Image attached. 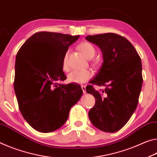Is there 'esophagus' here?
<instances>
[{
	"label": "esophagus",
	"instance_id": "34e87169",
	"mask_svg": "<svg viewBox=\"0 0 157 157\" xmlns=\"http://www.w3.org/2000/svg\"><path fill=\"white\" fill-rule=\"evenodd\" d=\"M81 88H82V90H83V94H86V86H81Z\"/></svg>",
	"mask_w": 157,
	"mask_h": 157
}]
</instances>
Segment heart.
Here are the masks:
<instances>
[{
	"label": "heart",
	"instance_id": "b5f03b06",
	"mask_svg": "<svg viewBox=\"0 0 157 157\" xmlns=\"http://www.w3.org/2000/svg\"><path fill=\"white\" fill-rule=\"evenodd\" d=\"M78 48L86 58L89 59L92 58L95 55L96 49L93 45L88 42H83L78 45ZM68 53L67 52L63 56L62 62V68L63 70L67 71L69 70L68 65ZM93 76V73L90 69L86 70H74L69 74L67 76L68 81L70 83L83 84L88 81Z\"/></svg>",
	"mask_w": 157,
	"mask_h": 157
}]
</instances>
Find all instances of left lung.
Here are the masks:
<instances>
[{
	"mask_svg": "<svg viewBox=\"0 0 157 157\" xmlns=\"http://www.w3.org/2000/svg\"><path fill=\"white\" fill-rule=\"evenodd\" d=\"M86 40L101 48L104 60L92 85L86 87L96 99L88 116L97 129L116 132L137 107L143 84L141 59L129 41L115 33L88 35ZM93 84L106 88L97 91Z\"/></svg>",
	"mask_w": 157,
	"mask_h": 157,
	"instance_id": "8db88e82",
	"label": "left lung"
}]
</instances>
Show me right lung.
Listing matches in <instances>:
<instances>
[{"label":"right lung","mask_w":157,"mask_h":157,"mask_svg":"<svg viewBox=\"0 0 157 157\" xmlns=\"http://www.w3.org/2000/svg\"><path fill=\"white\" fill-rule=\"evenodd\" d=\"M79 35L38 32L25 41L15 62L14 87L21 113L35 130L53 132L68 119L83 94L80 86L64 85V55Z\"/></svg>","instance_id":"add662e5"}]
</instances>
